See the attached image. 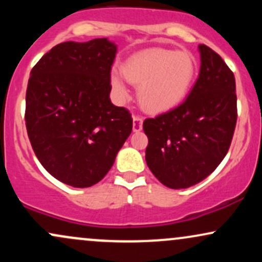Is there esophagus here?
<instances>
[{
    "label": "esophagus",
    "instance_id": "obj_1",
    "mask_svg": "<svg viewBox=\"0 0 262 262\" xmlns=\"http://www.w3.org/2000/svg\"><path fill=\"white\" fill-rule=\"evenodd\" d=\"M143 128V117L140 116H133V130L134 132H140Z\"/></svg>",
    "mask_w": 262,
    "mask_h": 262
}]
</instances>
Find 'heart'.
<instances>
[{
    "mask_svg": "<svg viewBox=\"0 0 262 262\" xmlns=\"http://www.w3.org/2000/svg\"><path fill=\"white\" fill-rule=\"evenodd\" d=\"M121 71L128 82L138 86L143 108L160 113L185 100L196 77L197 64L194 56L186 50L151 48L125 60ZM111 86L119 100H127L128 89L118 74H112Z\"/></svg>",
    "mask_w": 262,
    "mask_h": 262,
    "instance_id": "heart-1",
    "label": "heart"
}]
</instances>
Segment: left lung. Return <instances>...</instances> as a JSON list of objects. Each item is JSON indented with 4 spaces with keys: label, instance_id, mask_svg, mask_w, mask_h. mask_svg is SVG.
<instances>
[{
    "label": "left lung",
    "instance_id": "1",
    "mask_svg": "<svg viewBox=\"0 0 262 262\" xmlns=\"http://www.w3.org/2000/svg\"><path fill=\"white\" fill-rule=\"evenodd\" d=\"M200 76L188 97L173 110L143 123L150 171L170 188H187L213 172L229 150L237 110L235 77L207 45Z\"/></svg>",
    "mask_w": 262,
    "mask_h": 262
}]
</instances>
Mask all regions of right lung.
Masks as SVG:
<instances>
[{
    "instance_id": "right-lung-1",
    "label": "right lung",
    "mask_w": 262,
    "mask_h": 262,
    "mask_svg": "<svg viewBox=\"0 0 262 262\" xmlns=\"http://www.w3.org/2000/svg\"><path fill=\"white\" fill-rule=\"evenodd\" d=\"M117 45L107 38L65 41L41 56L26 93V127L44 169L85 188L101 181L133 129L124 107L110 100Z\"/></svg>"
}]
</instances>
